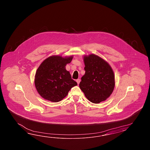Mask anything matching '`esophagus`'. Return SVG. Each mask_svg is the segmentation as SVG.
Instances as JSON below:
<instances>
[{"label":"esophagus","mask_w":150,"mask_h":150,"mask_svg":"<svg viewBox=\"0 0 150 150\" xmlns=\"http://www.w3.org/2000/svg\"><path fill=\"white\" fill-rule=\"evenodd\" d=\"M76 81L77 83H78V84H79L80 82V79H76Z\"/></svg>","instance_id":"esophagus-1"}]
</instances>
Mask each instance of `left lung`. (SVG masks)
<instances>
[{
	"label": "left lung",
	"mask_w": 150,
	"mask_h": 150,
	"mask_svg": "<svg viewBox=\"0 0 150 150\" xmlns=\"http://www.w3.org/2000/svg\"><path fill=\"white\" fill-rule=\"evenodd\" d=\"M85 74L79 87L86 98L94 103L105 101L115 87V76L109 64L96 54L84 56Z\"/></svg>",
	"instance_id": "1"
}]
</instances>
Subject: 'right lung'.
Returning a JSON list of instances; mask_svg holds the SVG:
<instances>
[{
	"label": "right lung",
	"mask_w": 150,
	"mask_h": 150,
	"mask_svg": "<svg viewBox=\"0 0 150 150\" xmlns=\"http://www.w3.org/2000/svg\"><path fill=\"white\" fill-rule=\"evenodd\" d=\"M73 56L62 57L51 56L45 59L38 67L35 74V87L43 98L51 102H57L64 99L72 87L77 83L71 78L65 67Z\"/></svg>",
	"instance_id": "1"
}]
</instances>
